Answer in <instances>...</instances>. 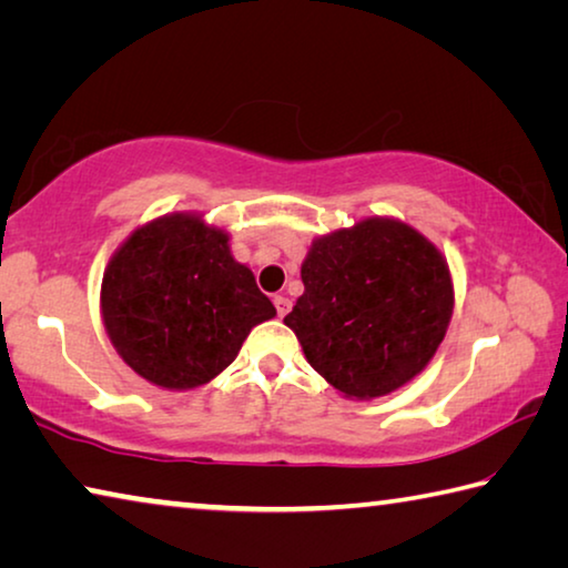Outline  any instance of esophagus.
Segmentation results:
<instances>
[{
  "mask_svg": "<svg viewBox=\"0 0 568 568\" xmlns=\"http://www.w3.org/2000/svg\"><path fill=\"white\" fill-rule=\"evenodd\" d=\"M273 303H275V311H277V315H281V318H285L287 311H291V301H287L285 295H275V297H273Z\"/></svg>",
  "mask_w": 568,
  "mask_h": 568,
  "instance_id": "34e87169",
  "label": "esophagus"
}]
</instances>
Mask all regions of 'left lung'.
<instances>
[{
    "label": "left lung",
    "instance_id": "8db88e82",
    "mask_svg": "<svg viewBox=\"0 0 568 568\" xmlns=\"http://www.w3.org/2000/svg\"><path fill=\"white\" fill-rule=\"evenodd\" d=\"M285 325L307 363L353 398H378L426 368L444 341L454 285L438 250L396 220L315 240Z\"/></svg>",
    "mask_w": 568,
    "mask_h": 568
}]
</instances>
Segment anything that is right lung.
Here are the masks:
<instances>
[{
	"label": "right lung",
	"instance_id": "add662e5",
	"mask_svg": "<svg viewBox=\"0 0 568 568\" xmlns=\"http://www.w3.org/2000/svg\"><path fill=\"white\" fill-rule=\"evenodd\" d=\"M110 341L130 368L162 388H195L235 361L257 323L275 315L227 233L170 215L130 235L102 277Z\"/></svg>",
	"mask_w": 568,
	"mask_h": 568
}]
</instances>
